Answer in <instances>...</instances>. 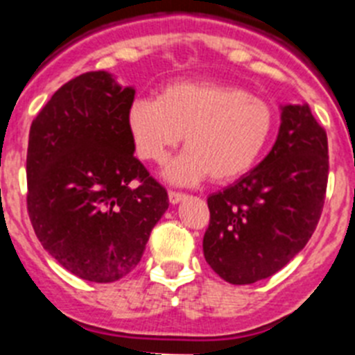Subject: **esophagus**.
<instances>
[{"label":"esophagus","mask_w":355,"mask_h":355,"mask_svg":"<svg viewBox=\"0 0 355 355\" xmlns=\"http://www.w3.org/2000/svg\"><path fill=\"white\" fill-rule=\"evenodd\" d=\"M183 199H184V193L174 192V190L168 192V202H171V205H178V202H181Z\"/></svg>","instance_id":"esophagus-1"}]
</instances>
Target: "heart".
I'll list each match as a JSON object with an SVG mask.
<instances>
[{
	"mask_svg": "<svg viewBox=\"0 0 355 355\" xmlns=\"http://www.w3.org/2000/svg\"><path fill=\"white\" fill-rule=\"evenodd\" d=\"M126 121L137 155L147 162L162 163L183 139L187 149L168 163L165 178L196 184L208 175L229 183L247 174L270 144L277 115L241 87L187 80L163 87L158 99H133Z\"/></svg>",
	"mask_w": 355,
	"mask_h": 355,
	"instance_id": "1",
	"label": "heart"
}]
</instances>
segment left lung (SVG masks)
<instances>
[{"instance_id":"8db88e82","label":"left lung","mask_w":355,"mask_h":355,"mask_svg":"<svg viewBox=\"0 0 355 355\" xmlns=\"http://www.w3.org/2000/svg\"><path fill=\"white\" fill-rule=\"evenodd\" d=\"M277 140L258 167L208 197V265L231 284L270 277L306 247L322 215L327 133L309 106L286 105Z\"/></svg>"}]
</instances>
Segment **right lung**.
<instances>
[{
	"label": "right lung",
	"instance_id": "add662e5",
	"mask_svg": "<svg viewBox=\"0 0 355 355\" xmlns=\"http://www.w3.org/2000/svg\"><path fill=\"white\" fill-rule=\"evenodd\" d=\"M133 87L106 71L62 85L30 128L28 215L65 270L114 283L142 258L168 208L167 190L135 158L128 130Z\"/></svg>",
	"mask_w": 355,
	"mask_h": 355
}]
</instances>
